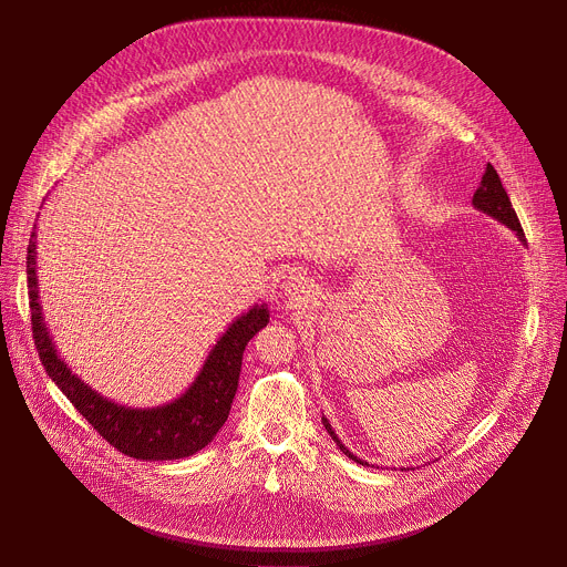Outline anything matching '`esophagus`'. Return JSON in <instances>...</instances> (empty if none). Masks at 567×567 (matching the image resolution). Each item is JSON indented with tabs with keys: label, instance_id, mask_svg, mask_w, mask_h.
<instances>
[{
	"label": "esophagus",
	"instance_id": "1",
	"mask_svg": "<svg viewBox=\"0 0 567 567\" xmlns=\"http://www.w3.org/2000/svg\"><path fill=\"white\" fill-rule=\"evenodd\" d=\"M282 287H285V291L291 296L293 301H306L308 296H310V287H308L303 276H289Z\"/></svg>",
	"mask_w": 567,
	"mask_h": 567
}]
</instances>
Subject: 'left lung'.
<instances>
[{
	"instance_id": "obj_1",
	"label": "left lung",
	"mask_w": 567,
	"mask_h": 567,
	"mask_svg": "<svg viewBox=\"0 0 567 567\" xmlns=\"http://www.w3.org/2000/svg\"><path fill=\"white\" fill-rule=\"evenodd\" d=\"M473 206L478 208V212H483V214L492 216L494 220L503 223L505 227H511V229L517 234L519 241L526 246V236H524V229H522V225H519V218H517L515 208H513V202H511L508 193H505V188H503V184H501V178H498V174H496V169H494L492 165H487V167H485L483 182H481L478 190L473 193ZM321 423H323L326 432H329V434L333 436V441L340 445V451H342V453H344L349 460H353L355 464H365V466H370L365 460L355 457V455H353V453L347 449V445H344V443L338 439V434H336V430L331 427L329 419H321Z\"/></svg>"
}]
</instances>
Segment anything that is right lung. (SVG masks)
<instances>
[{"mask_svg": "<svg viewBox=\"0 0 567 567\" xmlns=\"http://www.w3.org/2000/svg\"><path fill=\"white\" fill-rule=\"evenodd\" d=\"M27 287L34 344L48 377L84 415V421L92 423V427L118 453L148 462L184 460L214 441L229 415L246 344L268 323L266 303L252 306L229 323L216 347L208 351L199 374L186 393L167 404L135 409L103 398L92 385L73 374L54 349L39 301L37 231H32L27 248Z\"/></svg>", "mask_w": 567, "mask_h": 567, "instance_id": "right-lung-1", "label": "right lung"}]
</instances>
